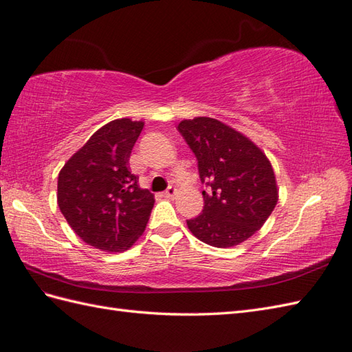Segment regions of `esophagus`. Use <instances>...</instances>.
<instances>
[{
    "label": "esophagus",
    "mask_w": 352,
    "mask_h": 352,
    "mask_svg": "<svg viewBox=\"0 0 352 352\" xmlns=\"http://www.w3.org/2000/svg\"><path fill=\"white\" fill-rule=\"evenodd\" d=\"M175 195H177V189H175L174 186H169L168 189H166V192L163 193V196H165V198H168V199H174Z\"/></svg>",
    "instance_id": "esophagus-1"
}]
</instances>
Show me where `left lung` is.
<instances>
[{"mask_svg": "<svg viewBox=\"0 0 352 352\" xmlns=\"http://www.w3.org/2000/svg\"><path fill=\"white\" fill-rule=\"evenodd\" d=\"M198 160L204 210L187 220L196 239L213 248H232L259 231L279 199L276 175L265 153L248 136L210 117L178 124Z\"/></svg>", "mask_w": 352, "mask_h": 352, "instance_id": "left-lung-1", "label": "left lung"}]
</instances>
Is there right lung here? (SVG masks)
Returning <instances> with one entry per match:
<instances>
[{
    "label": "right lung",
    "mask_w": 352,
    "mask_h": 352,
    "mask_svg": "<svg viewBox=\"0 0 352 352\" xmlns=\"http://www.w3.org/2000/svg\"><path fill=\"white\" fill-rule=\"evenodd\" d=\"M144 121H109L64 163L56 202L80 240L103 252H124L145 231L154 195L129 168Z\"/></svg>",
    "instance_id": "add662e5"
}]
</instances>
